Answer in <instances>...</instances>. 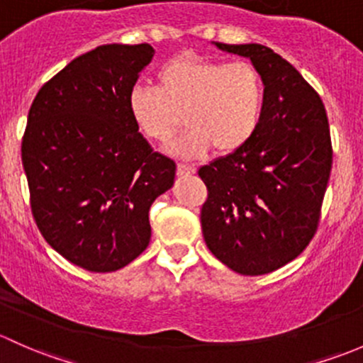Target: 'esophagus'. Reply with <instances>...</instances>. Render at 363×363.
<instances>
[{
	"label": "esophagus",
	"instance_id": "34e87169",
	"mask_svg": "<svg viewBox=\"0 0 363 363\" xmlns=\"http://www.w3.org/2000/svg\"><path fill=\"white\" fill-rule=\"evenodd\" d=\"M196 173V167L186 166V164H178V177H190Z\"/></svg>",
	"mask_w": 363,
	"mask_h": 363
}]
</instances>
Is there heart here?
<instances>
[{"label": "heart", "mask_w": 363, "mask_h": 363, "mask_svg": "<svg viewBox=\"0 0 363 363\" xmlns=\"http://www.w3.org/2000/svg\"><path fill=\"white\" fill-rule=\"evenodd\" d=\"M157 89L134 85L127 108L147 140L167 143L183 122L186 130L173 145L180 159H199L209 148L216 155L241 150L260 124L265 89L250 62L203 57L169 59L155 73Z\"/></svg>", "instance_id": "heart-1"}]
</instances>
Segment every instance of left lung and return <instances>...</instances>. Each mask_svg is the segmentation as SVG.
Segmentation results:
<instances>
[{
	"label": "left lung",
	"mask_w": 363,
	"mask_h": 363,
	"mask_svg": "<svg viewBox=\"0 0 363 363\" xmlns=\"http://www.w3.org/2000/svg\"><path fill=\"white\" fill-rule=\"evenodd\" d=\"M216 48L252 61L265 101L248 145L199 169L209 252L238 274L260 276L301 255L315 234L332 166L327 111L289 61L259 43Z\"/></svg>",
	"instance_id": "left-lung-1"
}]
</instances>
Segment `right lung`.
Instances as JSON below:
<instances>
[{
	"label": "right lung",
	"mask_w": 363,
	"mask_h": 363,
	"mask_svg": "<svg viewBox=\"0 0 363 363\" xmlns=\"http://www.w3.org/2000/svg\"><path fill=\"white\" fill-rule=\"evenodd\" d=\"M148 43L85 52L47 82L29 108L22 166L45 241L71 264L111 272L150 242L148 211L177 164L136 129L127 96L154 59Z\"/></svg>",
	"instance_id": "add662e5"
}]
</instances>
